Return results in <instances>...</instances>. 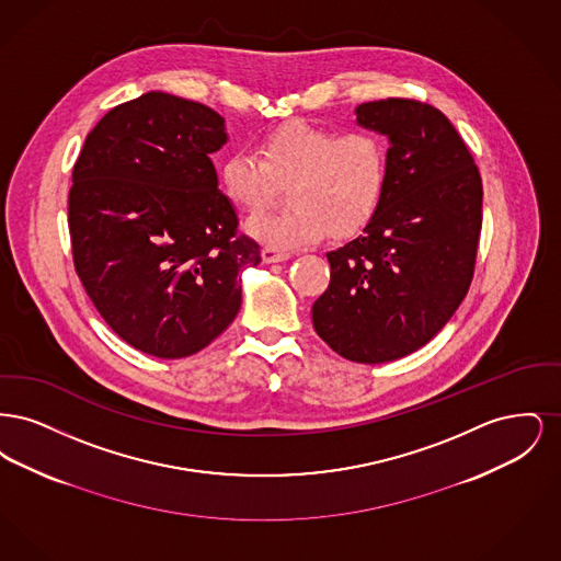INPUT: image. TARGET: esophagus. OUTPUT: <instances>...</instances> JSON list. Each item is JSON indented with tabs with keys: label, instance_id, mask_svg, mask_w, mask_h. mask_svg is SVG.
<instances>
[{
	"label": "esophagus",
	"instance_id": "obj_1",
	"mask_svg": "<svg viewBox=\"0 0 561 561\" xmlns=\"http://www.w3.org/2000/svg\"><path fill=\"white\" fill-rule=\"evenodd\" d=\"M261 256H263L265 263H282V261L290 259V252L279 250V248H273V245H265V248L261 250Z\"/></svg>",
	"mask_w": 561,
	"mask_h": 561
}]
</instances>
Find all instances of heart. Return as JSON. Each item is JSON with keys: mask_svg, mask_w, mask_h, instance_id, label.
Returning <instances> with one entry per match:
<instances>
[{"mask_svg": "<svg viewBox=\"0 0 561 561\" xmlns=\"http://www.w3.org/2000/svg\"><path fill=\"white\" fill-rule=\"evenodd\" d=\"M290 187L294 206L261 214L248 231L273 248L320 241L332 231L347 238L370 222L389 183V151L373 130L339 133L288 122L265 134L256 151H236L218 168L222 193L248 214L261 213L277 183Z\"/></svg>", "mask_w": 561, "mask_h": 561, "instance_id": "heart-1", "label": "heart"}]
</instances>
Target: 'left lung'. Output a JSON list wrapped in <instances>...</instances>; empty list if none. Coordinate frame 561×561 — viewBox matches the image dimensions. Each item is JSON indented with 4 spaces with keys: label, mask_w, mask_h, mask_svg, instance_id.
Instances as JSON below:
<instances>
[{
    "label": "left lung",
    "mask_w": 561,
    "mask_h": 561,
    "mask_svg": "<svg viewBox=\"0 0 561 561\" xmlns=\"http://www.w3.org/2000/svg\"><path fill=\"white\" fill-rule=\"evenodd\" d=\"M385 134L389 183L359 238L328 252L330 286L313 302L321 341L351 362L410 355L448 323L473 279L481 176L450 119L421 101L355 108Z\"/></svg>",
    "instance_id": "1"
}]
</instances>
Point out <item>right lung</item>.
Instances as JSON below:
<instances>
[{"label":"right lung","mask_w":561,"mask_h":561,"mask_svg":"<svg viewBox=\"0 0 561 561\" xmlns=\"http://www.w3.org/2000/svg\"><path fill=\"white\" fill-rule=\"evenodd\" d=\"M225 142L214 108L147 92L111 108L73 165L81 286L119 339L153 357L208 347L240 311L241 268L261 263L218 191L210 153Z\"/></svg>","instance_id":"add662e5"}]
</instances>
